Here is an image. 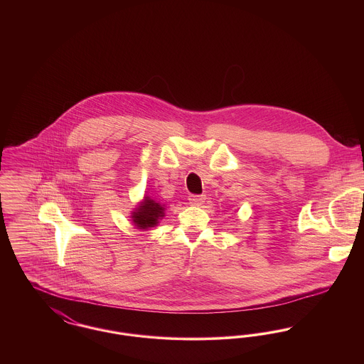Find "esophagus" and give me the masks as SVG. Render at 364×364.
I'll return each instance as SVG.
<instances>
[{
  "instance_id": "34e87169",
  "label": "esophagus",
  "mask_w": 364,
  "mask_h": 364,
  "mask_svg": "<svg viewBox=\"0 0 364 364\" xmlns=\"http://www.w3.org/2000/svg\"><path fill=\"white\" fill-rule=\"evenodd\" d=\"M188 200H190L191 205H193V206H200V205L205 203L206 196L205 195H191Z\"/></svg>"
}]
</instances>
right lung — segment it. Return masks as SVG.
<instances>
[{
	"label": "right lung",
	"mask_w": 364,
	"mask_h": 364,
	"mask_svg": "<svg viewBox=\"0 0 364 364\" xmlns=\"http://www.w3.org/2000/svg\"><path fill=\"white\" fill-rule=\"evenodd\" d=\"M165 217V205L156 200L154 198L144 195L138 206L132 210L131 218L134 225L138 229L149 230L159 224V220Z\"/></svg>",
	"instance_id": "right-lung-1"
}]
</instances>
